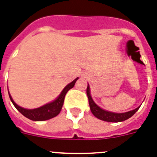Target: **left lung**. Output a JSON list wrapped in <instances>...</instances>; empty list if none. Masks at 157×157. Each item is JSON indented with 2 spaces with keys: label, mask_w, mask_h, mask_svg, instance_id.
<instances>
[{
  "label": "left lung",
  "mask_w": 157,
  "mask_h": 157,
  "mask_svg": "<svg viewBox=\"0 0 157 157\" xmlns=\"http://www.w3.org/2000/svg\"><path fill=\"white\" fill-rule=\"evenodd\" d=\"M86 93L88 98H89V106H90L91 112L95 117L98 118V119L101 120V121H107V122H121V121H126L131 117H132L136 113V112L137 111L139 108L140 107V106H139L136 109H133L132 111L127 112V113H113V112H109L101 109L93 101V98L91 97L90 87H89V84H88V87H87Z\"/></svg>",
  "instance_id": "8db88e82"
}]
</instances>
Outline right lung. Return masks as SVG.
Here are the masks:
<instances>
[{
	"label": "right lung",
	"mask_w": 157,
	"mask_h": 157,
	"mask_svg": "<svg viewBox=\"0 0 157 157\" xmlns=\"http://www.w3.org/2000/svg\"><path fill=\"white\" fill-rule=\"evenodd\" d=\"M77 80H78V77L64 87L62 92L60 93V94L53 101L50 102V103L46 104V105H43V106H41L40 108H37V109H28L21 107V106L17 105L14 102V101L12 98L11 95L9 93V98H10L12 103L13 104L16 109H17L18 111L21 113L22 115L27 117L28 119L32 120V121H47V120L52 119L53 117H56L60 113V110L62 109L63 104H64V97H65L67 92L69 89L73 88V86L75 85V83H76V81ZM8 92H9V90H8Z\"/></svg>",
	"instance_id": "1"
}]
</instances>
